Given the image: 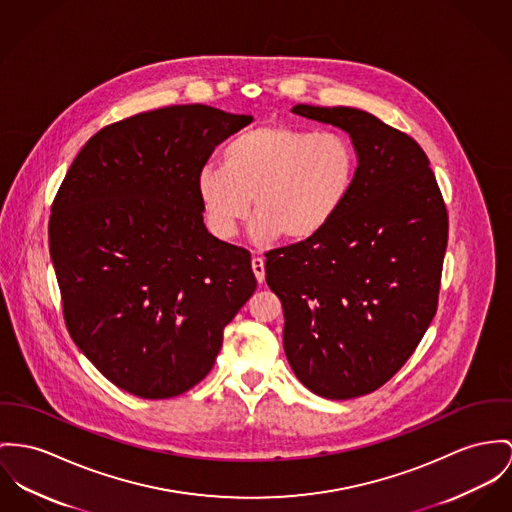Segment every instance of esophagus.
<instances>
[{"mask_svg":"<svg viewBox=\"0 0 512 512\" xmlns=\"http://www.w3.org/2000/svg\"><path fill=\"white\" fill-rule=\"evenodd\" d=\"M251 267H253V273H255L257 282H259V284L265 282V261H263L261 257H253V259H251Z\"/></svg>","mask_w":512,"mask_h":512,"instance_id":"esophagus-1","label":"esophagus"}]
</instances>
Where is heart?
Here are the masks:
<instances>
[{
	"instance_id": "obj_1",
	"label": "heart",
	"mask_w": 512,
	"mask_h": 512,
	"mask_svg": "<svg viewBox=\"0 0 512 512\" xmlns=\"http://www.w3.org/2000/svg\"><path fill=\"white\" fill-rule=\"evenodd\" d=\"M222 163H208L197 175L198 197L216 236H236L253 204L257 241H304L325 230L345 206L358 156L341 132L271 122L232 138Z\"/></svg>"
}]
</instances>
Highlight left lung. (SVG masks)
Returning a JSON list of instances; mask_svg holds the SVG:
<instances>
[{"instance_id":"8db88e82","label":"left lung","mask_w":512,"mask_h":512,"mask_svg":"<svg viewBox=\"0 0 512 512\" xmlns=\"http://www.w3.org/2000/svg\"><path fill=\"white\" fill-rule=\"evenodd\" d=\"M294 115L353 138V191L317 236L265 253L282 302L284 353L327 399L382 388L429 329L448 243V212L429 158L405 132L353 107L296 105Z\"/></svg>"}]
</instances>
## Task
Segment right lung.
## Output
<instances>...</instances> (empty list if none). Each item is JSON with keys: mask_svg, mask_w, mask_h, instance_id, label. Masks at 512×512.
Instances as JSON below:
<instances>
[{"mask_svg": "<svg viewBox=\"0 0 512 512\" xmlns=\"http://www.w3.org/2000/svg\"><path fill=\"white\" fill-rule=\"evenodd\" d=\"M253 117L173 105L101 128L70 165L48 220L70 337L117 388L185 394L257 288L251 253L208 234L197 175Z\"/></svg>", "mask_w": 512, "mask_h": 512, "instance_id": "add662e5", "label": "right lung"}]
</instances>
